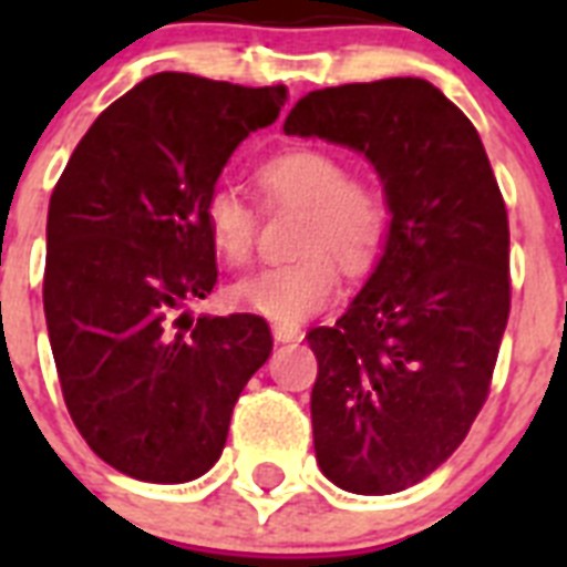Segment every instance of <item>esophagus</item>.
Wrapping results in <instances>:
<instances>
[{"mask_svg": "<svg viewBox=\"0 0 567 567\" xmlns=\"http://www.w3.org/2000/svg\"><path fill=\"white\" fill-rule=\"evenodd\" d=\"M274 338L279 344H291V341H300L302 329L293 323H274Z\"/></svg>", "mask_w": 567, "mask_h": 567, "instance_id": "1", "label": "esophagus"}]
</instances>
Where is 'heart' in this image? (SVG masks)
<instances>
[{
	"label": "heart",
	"mask_w": 567,
	"mask_h": 567,
	"mask_svg": "<svg viewBox=\"0 0 567 567\" xmlns=\"http://www.w3.org/2000/svg\"><path fill=\"white\" fill-rule=\"evenodd\" d=\"M258 185L276 203L306 205L297 249L288 265L261 267L229 288L231 306L276 323H297L336 300L341 265L362 274L377 261L388 235V208L377 190L350 182L338 155L297 146L261 164ZM205 231L226 265H244L256 247V212L229 185L205 196Z\"/></svg>",
	"instance_id": "obj_1"
}]
</instances>
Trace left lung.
I'll use <instances>...</instances> for the list:
<instances>
[{
  "instance_id": "left-lung-1",
  "label": "left lung",
  "mask_w": 567,
  "mask_h": 567,
  "mask_svg": "<svg viewBox=\"0 0 567 567\" xmlns=\"http://www.w3.org/2000/svg\"><path fill=\"white\" fill-rule=\"evenodd\" d=\"M285 135L362 153L391 220L373 274L311 329L315 456L329 483L394 494L465 441L509 320V220L474 123L426 79L302 96Z\"/></svg>"
}]
</instances>
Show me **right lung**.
Here are the masks:
<instances>
[{"label": "right lung", "instance_id": "1", "mask_svg": "<svg viewBox=\"0 0 567 567\" xmlns=\"http://www.w3.org/2000/svg\"><path fill=\"white\" fill-rule=\"evenodd\" d=\"M288 87L155 73L93 120L47 217L43 311L70 417L102 462L190 483L220 458L231 409L267 362L258 315H199L217 282L205 196Z\"/></svg>", "mask_w": 567, "mask_h": 567}]
</instances>
